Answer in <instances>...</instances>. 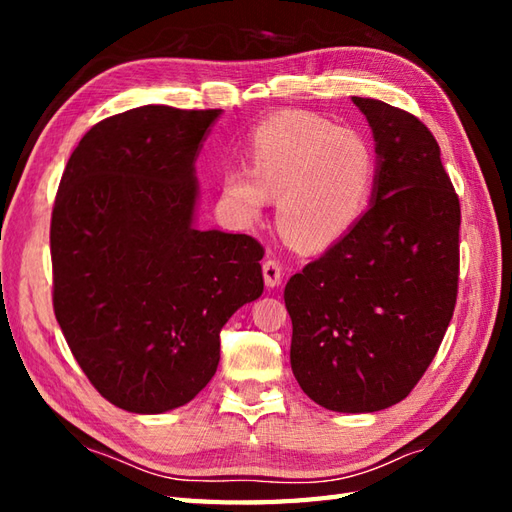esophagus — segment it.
<instances>
[{
  "label": "esophagus",
  "instance_id": "obj_1",
  "mask_svg": "<svg viewBox=\"0 0 512 512\" xmlns=\"http://www.w3.org/2000/svg\"><path fill=\"white\" fill-rule=\"evenodd\" d=\"M262 270H264V281L268 288H277L281 284V275H284V270H281V264L277 259H266Z\"/></svg>",
  "mask_w": 512,
  "mask_h": 512
}]
</instances>
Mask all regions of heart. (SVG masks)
Here are the masks:
<instances>
[{"mask_svg": "<svg viewBox=\"0 0 512 512\" xmlns=\"http://www.w3.org/2000/svg\"><path fill=\"white\" fill-rule=\"evenodd\" d=\"M378 173L369 140L328 118L290 112L268 118L248 143V167L222 173L228 209L244 222L277 198V224L301 250H323L369 209Z\"/></svg>", "mask_w": 512, "mask_h": 512, "instance_id": "obj_1", "label": "heart"}]
</instances>
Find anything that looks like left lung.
Instances as JSON below:
<instances>
[{
  "label": "left lung",
  "instance_id": "obj_1",
  "mask_svg": "<svg viewBox=\"0 0 512 512\" xmlns=\"http://www.w3.org/2000/svg\"><path fill=\"white\" fill-rule=\"evenodd\" d=\"M376 140L372 204L350 233L292 275L290 365L317 405L372 413L418 385L458 299L460 200L416 116L352 96Z\"/></svg>",
  "mask_w": 512,
  "mask_h": 512
}]
</instances>
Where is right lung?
<instances>
[{
	"label": "right lung",
	"mask_w": 512,
	"mask_h": 512,
	"mask_svg": "<svg viewBox=\"0 0 512 512\" xmlns=\"http://www.w3.org/2000/svg\"><path fill=\"white\" fill-rule=\"evenodd\" d=\"M222 110L145 105L96 123L52 209V306L96 391L132 413L187 405L220 332L259 299L262 244L195 228V158Z\"/></svg>",
	"instance_id": "right-lung-1"
}]
</instances>
